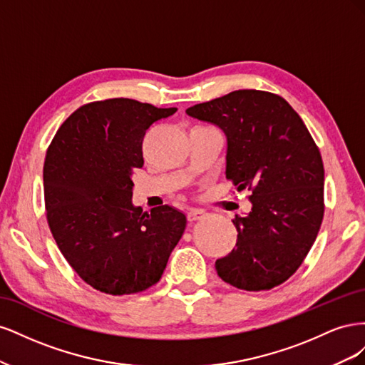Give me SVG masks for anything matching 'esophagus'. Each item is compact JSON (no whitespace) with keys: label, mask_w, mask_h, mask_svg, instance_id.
I'll return each instance as SVG.
<instances>
[{"label":"esophagus","mask_w":365,"mask_h":365,"mask_svg":"<svg viewBox=\"0 0 365 365\" xmlns=\"http://www.w3.org/2000/svg\"><path fill=\"white\" fill-rule=\"evenodd\" d=\"M207 216V213L204 210H190L189 213H187V219H189V222H195V220H200L204 219Z\"/></svg>","instance_id":"esophagus-1"}]
</instances>
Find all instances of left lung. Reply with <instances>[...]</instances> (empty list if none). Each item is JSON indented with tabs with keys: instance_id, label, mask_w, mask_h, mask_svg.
<instances>
[{
	"instance_id": "obj_1",
	"label": "left lung",
	"mask_w": 365,
	"mask_h": 365,
	"mask_svg": "<svg viewBox=\"0 0 365 365\" xmlns=\"http://www.w3.org/2000/svg\"><path fill=\"white\" fill-rule=\"evenodd\" d=\"M185 113L225 132L227 180L251 192V212L233 219L237 242L216 260L217 275L237 289L275 288L300 268L324 215V168L311 132L283 97L259 90Z\"/></svg>"
}]
</instances>
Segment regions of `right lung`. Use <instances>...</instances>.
<instances>
[{
	"label": "right lung",
	"instance_id": "obj_1",
	"mask_svg": "<svg viewBox=\"0 0 365 365\" xmlns=\"http://www.w3.org/2000/svg\"><path fill=\"white\" fill-rule=\"evenodd\" d=\"M176 113L132 98L91 102L58 129L43 163L47 222L79 277L109 295L146 291L164 272L187 219L161 205H132L149 126Z\"/></svg>",
	"mask_w": 365,
	"mask_h": 365
}]
</instances>
